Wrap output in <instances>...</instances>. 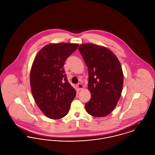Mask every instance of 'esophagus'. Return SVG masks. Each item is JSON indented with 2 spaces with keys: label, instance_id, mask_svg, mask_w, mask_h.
Here are the masks:
<instances>
[{
  "label": "esophagus",
  "instance_id": "obj_1",
  "mask_svg": "<svg viewBox=\"0 0 155 155\" xmlns=\"http://www.w3.org/2000/svg\"><path fill=\"white\" fill-rule=\"evenodd\" d=\"M77 88L78 90H81L83 88V85H82V84H80V83H79V84H78L77 85Z\"/></svg>",
  "mask_w": 155,
  "mask_h": 155
}]
</instances>
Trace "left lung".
<instances>
[{"label":"left lung","mask_w":155,"mask_h":155,"mask_svg":"<svg viewBox=\"0 0 155 155\" xmlns=\"http://www.w3.org/2000/svg\"><path fill=\"white\" fill-rule=\"evenodd\" d=\"M78 50L88 70L91 98L85 103V109L92 116H106L116 107L121 94L124 76L120 63L110 49L103 46L85 44Z\"/></svg>","instance_id":"left-lung-1"}]
</instances>
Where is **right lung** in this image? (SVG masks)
Wrapping results in <instances>:
<instances>
[{
	"label": "right lung",
	"instance_id": "1",
	"mask_svg": "<svg viewBox=\"0 0 155 155\" xmlns=\"http://www.w3.org/2000/svg\"><path fill=\"white\" fill-rule=\"evenodd\" d=\"M78 46L69 43L47 45L34 60L30 72L31 88L38 106L49 118L56 120L66 116L76 95L63 66Z\"/></svg>",
	"mask_w": 155,
	"mask_h": 155
}]
</instances>
